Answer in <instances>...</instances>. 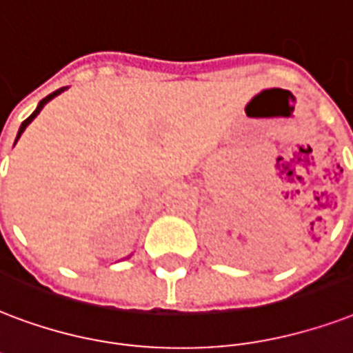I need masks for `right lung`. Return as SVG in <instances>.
I'll use <instances>...</instances> for the list:
<instances>
[{"mask_svg": "<svg viewBox=\"0 0 353 353\" xmlns=\"http://www.w3.org/2000/svg\"><path fill=\"white\" fill-rule=\"evenodd\" d=\"M66 88H68V87H63V88H59V90H55V92H51L50 96H46L44 99H40V101H39V105H37V109H34V111H33V114H31V117H29V118H26V120H23V122H21L20 129H18V134H16V141H14V144H16V142H18V139H20V137H21V133H23V131H26V128H27V125H29V123L33 122L34 118L39 117V112L42 111V109H44V105L48 103V101H51V99L55 98V96H59V94H63L64 90H66Z\"/></svg>", "mask_w": 353, "mask_h": 353, "instance_id": "obj_1", "label": "right lung"}]
</instances>
